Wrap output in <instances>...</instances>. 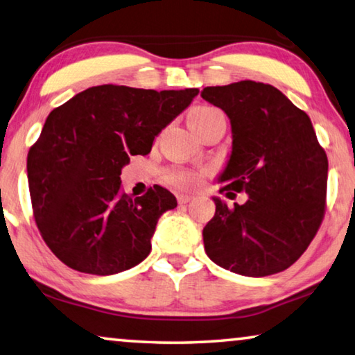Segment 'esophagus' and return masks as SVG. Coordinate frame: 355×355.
<instances>
[{
	"label": "esophagus",
	"mask_w": 355,
	"mask_h": 355,
	"mask_svg": "<svg viewBox=\"0 0 355 355\" xmlns=\"http://www.w3.org/2000/svg\"><path fill=\"white\" fill-rule=\"evenodd\" d=\"M191 199H193V198H191V196H188V194H180L178 196V204L184 205V204H188Z\"/></svg>",
	"instance_id": "34e87169"
}]
</instances>
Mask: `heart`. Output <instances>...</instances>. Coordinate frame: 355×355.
I'll list each match as a JSON object with an SVG mask.
<instances>
[{"label": "heart", "mask_w": 355, "mask_h": 355, "mask_svg": "<svg viewBox=\"0 0 355 355\" xmlns=\"http://www.w3.org/2000/svg\"><path fill=\"white\" fill-rule=\"evenodd\" d=\"M219 116H223V114L218 109H215V107L202 105V107H198V109L191 110L188 121H189V126L196 131V129H199L200 126L207 125V123H210ZM172 180L177 184H180V187L191 188V187H196V184L200 182V173L193 172V171H182V172L173 173Z\"/></svg>", "instance_id": "obj_1"}]
</instances>
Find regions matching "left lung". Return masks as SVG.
Returning a JSON list of instances; mask_svg holds the SVG:
<instances>
[{
	"label": "left lung",
	"instance_id": "1",
	"mask_svg": "<svg viewBox=\"0 0 355 355\" xmlns=\"http://www.w3.org/2000/svg\"><path fill=\"white\" fill-rule=\"evenodd\" d=\"M200 96L229 116L232 129L221 191L248 194L234 207L213 198L215 216L202 232L207 256L243 277L283 272L305 252L324 218L329 161L311 120L261 82L207 87Z\"/></svg>",
	"mask_w": 355,
	"mask_h": 355
}]
</instances>
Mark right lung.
Instances as JSON below:
<instances>
[{
    "label": "right lung",
    "instance_id": "right-lung-1",
    "mask_svg": "<svg viewBox=\"0 0 355 355\" xmlns=\"http://www.w3.org/2000/svg\"><path fill=\"white\" fill-rule=\"evenodd\" d=\"M198 94L99 85L50 112L26 172L39 232L61 262L104 277L150 254L157 219L177 199L157 184L132 199L120 189L121 168L131 156L148 155Z\"/></svg>",
    "mask_w": 355,
    "mask_h": 355
}]
</instances>
